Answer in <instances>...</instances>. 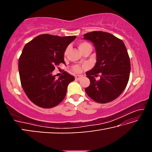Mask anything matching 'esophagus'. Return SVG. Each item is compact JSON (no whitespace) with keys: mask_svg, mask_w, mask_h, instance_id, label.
I'll return each instance as SVG.
<instances>
[{"mask_svg":"<svg viewBox=\"0 0 152 152\" xmlns=\"http://www.w3.org/2000/svg\"><path fill=\"white\" fill-rule=\"evenodd\" d=\"M82 78V76H80V75L75 76V79L77 80H80Z\"/></svg>","mask_w":152,"mask_h":152,"instance_id":"1","label":"esophagus"}]
</instances>
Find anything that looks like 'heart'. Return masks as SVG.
Wrapping results in <instances>:
<instances>
[{
    "label": "heart",
    "instance_id": "obj_1",
    "mask_svg": "<svg viewBox=\"0 0 152 152\" xmlns=\"http://www.w3.org/2000/svg\"><path fill=\"white\" fill-rule=\"evenodd\" d=\"M88 45H90L89 43H87V42H79V43H78V48H79V50H80V51H81L82 50H83V49H84L86 47H87V46H88ZM68 48H67L66 50V51H65V52H64V53H65V55L67 54V53H68ZM72 69H73V70H74V72H76V73L80 72L81 70H82V69H81L80 67L78 66H74L73 67Z\"/></svg>",
    "mask_w": 152,
    "mask_h": 152
}]
</instances>
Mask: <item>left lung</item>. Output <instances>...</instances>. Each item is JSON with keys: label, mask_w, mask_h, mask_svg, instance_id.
<instances>
[{"label": "left lung", "mask_w": 152, "mask_h": 152, "mask_svg": "<svg viewBox=\"0 0 152 152\" xmlns=\"http://www.w3.org/2000/svg\"><path fill=\"white\" fill-rule=\"evenodd\" d=\"M84 39L93 43L96 62L86 72L90 85L85 92L94 101L107 103L119 96L127 86L131 64L127 49L122 40L109 33L92 31L84 35ZM99 73L101 78L96 81Z\"/></svg>", "instance_id": "left-lung-1"}]
</instances>
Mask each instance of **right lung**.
<instances>
[{
  "label": "right lung",
  "instance_id": "obj_1",
  "mask_svg": "<svg viewBox=\"0 0 152 152\" xmlns=\"http://www.w3.org/2000/svg\"><path fill=\"white\" fill-rule=\"evenodd\" d=\"M76 36L60 37L43 34L27 43L19 60L23 89L35 104L45 109L56 107L66 96L68 84L74 77L66 72L56 78L52 72L60 63L65 64L64 52Z\"/></svg>",
  "mask_w": 152,
  "mask_h": 152
}]
</instances>
